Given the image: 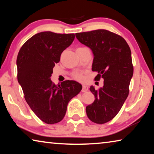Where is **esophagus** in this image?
<instances>
[{"mask_svg":"<svg viewBox=\"0 0 154 154\" xmlns=\"http://www.w3.org/2000/svg\"><path fill=\"white\" fill-rule=\"evenodd\" d=\"M88 90V87L86 85L83 84L82 85V92H87Z\"/></svg>","mask_w":154,"mask_h":154,"instance_id":"34e87169","label":"esophagus"}]
</instances>
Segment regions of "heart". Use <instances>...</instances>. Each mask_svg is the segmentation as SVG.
Segmentation results:
<instances>
[{
    "label": "heart",
    "instance_id": "obj_1",
    "mask_svg": "<svg viewBox=\"0 0 154 154\" xmlns=\"http://www.w3.org/2000/svg\"><path fill=\"white\" fill-rule=\"evenodd\" d=\"M84 48H79L77 49V50H80V49H82ZM73 77L75 79H76L77 80H79V81H82L83 79L82 74L80 73V72H75L73 75Z\"/></svg>",
    "mask_w": 154,
    "mask_h": 154
}]
</instances>
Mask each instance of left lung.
I'll list each match as a JSON object with an SVG mask.
<instances>
[{"instance_id":"obj_1","label":"left lung","mask_w":154,"mask_h":154,"mask_svg":"<svg viewBox=\"0 0 154 154\" xmlns=\"http://www.w3.org/2000/svg\"><path fill=\"white\" fill-rule=\"evenodd\" d=\"M75 35L92 51V70L98 72L95 79H104L103 86L98 90L93 85L90 88L95 100L86 106L87 116L94 123L105 124L118 113L128 96L133 75L131 51L124 38L106 30Z\"/></svg>"}]
</instances>
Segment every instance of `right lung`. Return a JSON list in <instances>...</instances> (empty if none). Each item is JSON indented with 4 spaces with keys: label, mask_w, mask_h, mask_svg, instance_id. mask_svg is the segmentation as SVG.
I'll list each match as a JSON object with an SVG mask.
<instances>
[{
    "label": "right lung",
    "mask_w": 154,
    "mask_h": 154,
    "mask_svg": "<svg viewBox=\"0 0 154 154\" xmlns=\"http://www.w3.org/2000/svg\"><path fill=\"white\" fill-rule=\"evenodd\" d=\"M74 38L75 34L41 32L30 38L18 53V83L28 105L46 124L60 122L66 114L68 103L82 89V85L75 81H64L57 85L50 78L62 51Z\"/></svg>",
    "instance_id": "obj_1"
}]
</instances>
